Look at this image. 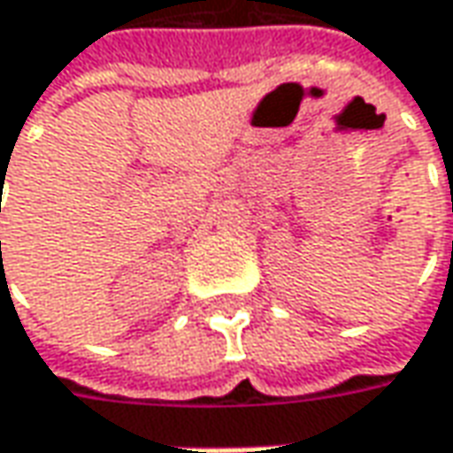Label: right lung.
Returning <instances> with one entry per match:
<instances>
[{
  "mask_svg": "<svg viewBox=\"0 0 453 453\" xmlns=\"http://www.w3.org/2000/svg\"><path fill=\"white\" fill-rule=\"evenodd\" d=\"M0 247H2V244H0Z\"/></svg>",
  "mask_w": 453,
  "mask_h": 453,
  "instance_id": "add662e5",
  "label": "right lung"
}]
</instances>
